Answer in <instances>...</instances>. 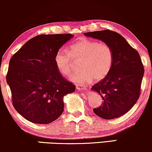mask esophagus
Returning <instances> with one entry per match:
<instances>
[{"mask_svg":"<svg viewBox=\"0 0 152 152\" xmlns=\"http://www.w3.org/2000/svg\"><path fill=\"white\" fill-rule=\"evenodd\" d=\"M76 88H77V90H81V91H86V90H87L86 87H85V86H76Z\"/></svg>","mask_w":152,"mask_h":152,"instance_id":"34e87169","label":"esophagus"}]
</instances>
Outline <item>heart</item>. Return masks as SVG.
Returning a JSON list of instances; mask_svg holds the SVG:
<instances>
[{"mask_svg": "<svg viewBox=\"0 0 152 152\" xmlns=\"http://www.w3.org/2000/svg\"><path fill=\"white\" fill-rule=\"evenodd\" d=\"M74 60H80V70L71 76L78 84L99 81L109 73L113 61V53L109 44L95 40L83 39L70 46L69 51L64 48L58 50L55 56L57 69L64 76L71 73Z\"/></svg>", "mask_w": 152, "mask_h": 152, "instance_id": "b5f03b06", "label": "heart"}]
</instances>
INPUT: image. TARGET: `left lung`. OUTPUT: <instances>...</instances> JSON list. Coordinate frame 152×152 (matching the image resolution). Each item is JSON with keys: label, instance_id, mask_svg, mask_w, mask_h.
<instances>
[{"label": "left lung", "instance_id": "obj_1", "mask_svg": "<svg viewBox=\"0 0 152 152\" xmlns=\"http://www.w3.org/2000/svg\"><path fill=\"white\" fill-rule=\"evenodd\" d=\"M84 34L109 44L113 53L109 73L91 88L103 100L93 112L106 120L119 118L129 111L140 97L145 72L140 55L123 37L113 31L105 30Z\"/></svg>", "mask_w": 152, "mask_h": 152}]
</instances>
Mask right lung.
Listing matches in <instances>:
<instances>
[{"label": "right lung", "instance_id": "right-lung-1", "mask_svg": "<svg viewBox=\"0 0 152 152\" xmlns=\"http://www.w3.org/2000/svg\"><path fill=\"white\" fill-rule=\"evenodd\" d=\"M71 34H41L27 41L10 61L7 83L20 115L36 124H49L64 111V96L75 86L58 70L55 56Z\"/></svg>", "mask_w": 152, "mask_h": 152}]
</instances>
